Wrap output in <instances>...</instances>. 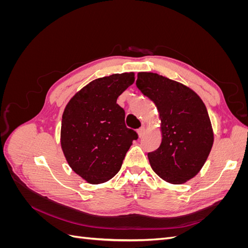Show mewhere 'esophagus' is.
Segmentation results:
<instances>
[{
	"label": "esophagus",
	"instance_id": "34e87169",
	"mask_svg": "<svg viewBox=\"0 0 248 248\" xmlns=\"http://www.w3.org/2000/svg\"><path fill=\"white\" fill-rule=\"evenodd\" d=\"M144 133H145V127H144V126H141L140 128H139V129H138V134H139V137H140V138H141L142 136H144Z\"/></svg>",
	"mask_w": 248,
	"mask_h": 248
}]
</instances>
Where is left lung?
Instances as JSON below:
<instances>
[{
    "mask_svg": "<svg viewBox=\"0 0 248 248\" xmlns=\"http://www.w3.org/2000/svg\"><path fill=\"white\" fill-rule=\"evenodd\" d=\"M137 87L158 110L162 140L148 153L152 170L164 181L183 184L196 176L211 151L214 134L205 103L181 82L139 72Z\"/></svg>",
    "mask_w": 248,
    "mask_h": 248,
    "instance_id": "left-lung-1",
    "label": "left lung"
}]
</instances>
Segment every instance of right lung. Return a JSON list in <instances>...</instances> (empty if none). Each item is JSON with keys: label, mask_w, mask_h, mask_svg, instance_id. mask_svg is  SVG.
Segmentation results:
<instances>
[{"label": "right lung", "mask_w": 248, "mask_h": 248, "mask_svg": "<svg viewBox=\"0 0 248 248\" xmlns=\"http://www.w3.org/2000/svg\"><path fill=\"white\" fill-rule=\"evenodd\" d=\"M134 81L133 72L92 80L67 103L61 147L74 172L90 184L108 181L121 169L138 133L127 128L117 98Z\"/></svg>", "instance_id": "obj_1"}]
</instances>
